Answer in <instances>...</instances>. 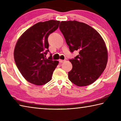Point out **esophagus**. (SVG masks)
Returning <instances> with one entry per match:
<instances>
[{"label":"esophagus","mask_w":121,"mask_h":121,"mask_svg":"<svg viewBox=\"0 0 121 121\" xmlns=\"http://www.w3.org/2000/svg\"><path fill=\"white\" fill-rule=\"evenodd\" d=\"M59 62H60V63H62V62H65V60H59Z\"/></svg>","instance_id":"34e87169"}]
</instances>
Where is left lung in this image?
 <instances>
[{
	"instance_id": "1",
	"label": "left lung",
	"mask_w": 121,
	"mask_h": 121,
	"mask_svg": "<svg viewBox=\"0 0 121 121\" xmlns=\"http://www.w3.org/2000/svg\"><path fill=\"white\" fill-rule=\"evenodd\" d=\"M60 30L71 52L79 54L70 61L72 69L68 77L79 86L90 85L100 77L106 67L108 50L100 34L91 26L79 21H61Z\"/></svg>"
}]
</instances>
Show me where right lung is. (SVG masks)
Returning a JSON list of instances; mask_svg holds the SVG:
<instances>
[{"instance_id": "1", "label": "right lung", "mask_w": 121, "mask_h": 121, "mask_svg": "<svg viewBox=\"0 0 121 121\" xmlns=\"http://www.w3.org/2000/svg\"><path fill=\"white\" fill-rule=\"evenodd\" d=\"M60 21L39 22L27 29L17 42L14 59L19 71L27 81L41 86L51 80L58 61L47 59L49 52L48 38L58 29Z\"/></svg>"}]
</instances>
